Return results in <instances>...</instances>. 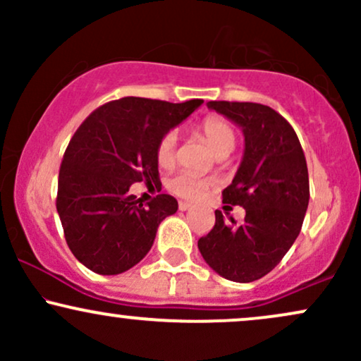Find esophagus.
I'll use <instances>...</instances> for the list:
<instances>
[{
    "label": "esophagus",
    "instance_id": "obj_1",
    "mask_svg": "<svg viewBox=\"0 0 361 361\" xmlns=\"http://www.w3.org/2000/svg\"><path fill=\"white\" fill-rule=\"evenodd\" d=\"M178 207H180V210H188V209H192V204H188V202H180Z\"/></svg>",
    "mask_w": 361,
    "mask_h": 361
}]
</instances>
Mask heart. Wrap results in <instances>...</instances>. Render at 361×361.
<instances>
[{
  "label": "heart",
  "instance_id": "obj_1",
  "mask_svg": "<svg viewBox=\"0 0 361 361\" xmlns=\"http://www.w3.org/2000/svg\"><path fill=\"white\" fill-rule=\"evenodd\" d=\"M198 134L209 144L210 149L217 156H227L233 151L238 142V132L229 120L221 115H209L198 123ZM178 149V132L169 128L161 135L156 144V161L161 168H171L176 161ZM168 190L176 197L186 198V200H200L209 192L212 181L207 178L192 175V173H178L168 180Z\"/></svg>",
  "mask_w": 361,
  "mask_h": 361
}]
</instances>
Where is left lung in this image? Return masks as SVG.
I'll return each instance as SVG.
<instances>
[{
	"label": "left lung",
	"mask_w": 361,
	"mask_h": 361,
	"mask_svg": "<svg viewBox=\"0 0 361 361\" xmlns=\"http://www.w3.org/2000/svg\"><path fill=\"white\" fill-rule=\"evenodd\" d=\"M244 132V157L222 202L241 205L246 217L215 224L198 239L209 267L227 280H259L280 263L299 235L309 205V171L295 130L279 111L251 102H209Z\"/></svg>",
	"instance_id": "8db88e82"
}]
</instances>
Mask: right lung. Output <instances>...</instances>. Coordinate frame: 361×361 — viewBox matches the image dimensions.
<instances>
[{
    "label": "right lung",
    "mask_w": 361,
    "mask_h": 361,
    "mask_svg": "<svg viewBox=\"0 0 361 361\" xmlns=\"http://www.w3.org/2000/svg\"><path fill=\"white\" fill-rule=\"evenodd\" d=\"M204 100L169 103L126 97L98 106L66 147L56 207L64 238L78 261L100 275H118L151 250L175 197L159 193L146 205L128 193L132 183L159 186L156 144Z\"/></svg>",
    "instance_id": "1"
}]
</instances>
